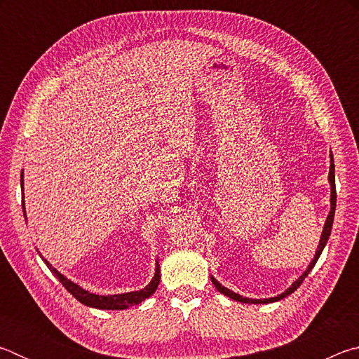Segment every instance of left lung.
Wrapping results in <instances>:
<instances>
[{
  "label": "left lung",
  "mask_w": 359,
  "mask_h": 359,
  "mask_svg": "<svg viewBox=\"0 0 359 359\" xmlns=\"http://www.w3.org/2000/svg\"><path fill=\"white\" fill-rule=\"evenodd\" d=\"M327 179H330V184H331V210H330V215H327V218H326V223H325V226H323V233H321V238H320V244H318L317 252H315V257H313V259H312V263L309 264V267H307L306 271H304V274H302L299 278H297L296 282L291 283V287H290L288 290H285V293L278 294V296H276V297H269V299H250V297H244V296H241V294H238V293H233V291L228 290V288H224L222 283H218V282L215 280V278L212 277V283L215 285V288H217L218 291H220V293H223L224 296L231 297V299L239 301V302H245V304H267V302L280 301V299H283V297H287V296H290L291 293H294V291L301 287V283L304 282V278H306V277L309 276V272L312 271V267H313L315 263H317V261H318L320 255H321V252H323L326 242H327V239H330V236H331V228H332V222H334V212H336V198H337V194H336V177H334V160H332V154H331L330 177H327Z\"/></svg>",
  "instance_id": "8db88e82"
}]
</instances>
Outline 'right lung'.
Returning <instances> with one entry per match:
<instances>
[{
  "label": "right lung",
  "mask_w": 359,
  "mask_h": 359,
  "mask_svg": "<svg viewBox=\"0 0 359 359\" xmlns=\"http://www.w3.org/2000/svg\"><path fill=\"white\" fill-rule=\"evenodd\" d=\"M20 184H22V191H23V171L20 175ZM22 208H23V212H25V204L23 203H22ZM44 263L47 264L48 269L52 271V274L55 276L60 282H62L63 287L68 290L79 302H82L83 306H88V307L102 309V311H123V309H128L131 306H137V304H141L142 301H145L147 297L154 294L158 288V283H160V266H158V261H156L155 276L145 288L139 290V291H131V293H123V294L100 296V294L90 293V291L79 287L77 283L68 280V278H66L63 274H60L55 267H52V264L48 263L47 259H44Z\"/></svg>",
  "instance_id": "obj_1"
}]
</instances>
